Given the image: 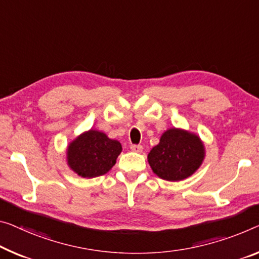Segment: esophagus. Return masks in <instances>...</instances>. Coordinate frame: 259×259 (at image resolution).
Here are the masks:
<instances>
[{"mask_svg":"<svg viewBox=\"0 0 259 259\" xmlns=\"http://www.w3.org/2000/svg\"><path fill=\"white\" fill-rule=\"evenodd\" d=\"M131 150L135 153H142L143 150V147L141 145H132L131 146Z\"/></svg>","mask_w":259,"mask_h":259,"instance_id":"obj_1","label":"esophagus"}]
</instances>
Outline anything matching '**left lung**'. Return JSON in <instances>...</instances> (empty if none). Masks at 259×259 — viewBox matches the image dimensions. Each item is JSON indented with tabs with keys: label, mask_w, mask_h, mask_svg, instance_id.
<instances>
[{
	"label": "left lung",
	"mask_w": 259,
	"mask_h": 259,
	"mask_svg": "<svg viewBox=\"0 0 259 259\" xmlns=\"http://www.w3.org/2000/svg\"><path fill=\"white\" fill-rule=\"evenodd\" d=\"M205 156V145L199 135L172 127L162 133L160 142L147 158L156 176L168 182H180L192 176Z\"/></svg>",
	"instance_id": "left-lung-1"
}]
</instances>
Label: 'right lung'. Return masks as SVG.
Returning a JSON list of instances; mask_svg holds the SVG:
<instances>
[{
	"label": "right lung",
	"mask_w": 259,
	"mask_h": 259,
	"mask_svg": "<svg viewBox=\"0 0 259 259\" xmlns=\"http://www.w3.org/2000/svg\"><path fill=\"white\" fill-rule=\"evenodd\" d=\"M121 150L118 140L91 128L77 135L67 146V165L79 177L95 178L112 169Z\"/></svg>",
	"instance_id": "obj_1"
}]
</instances>
